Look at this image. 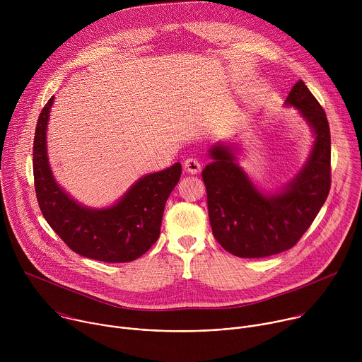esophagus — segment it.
Segmentation results:
<instances>
[{"label": "esophagus", "instance_id": "34e87169", "mask_svg": "<svg viewBox=\"0 0 362 362\" xmlns=\"http://www.w3.org/2000/svg\"><path fill=\"white\" fill-rule=\"evenodd\" d=\"M185 170L192 173V175H196L200 172V162L196 159V158H189L185 160Z\"/></svg>", "mask_w": 362, "mask_h": 362}]
</instances>
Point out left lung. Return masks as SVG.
<instances>
[{"instance_id":"left-lung-1","label":"left lung","mask_w":362,"mask_h":362,"mask_svg":"<svg viewBox=\"0 0 362 362\" xmlns=\"http://www.w3.org/2000/svg\"><path fill=\"white\" fill-rule=\"evenodd\" d=\"M311 124L315 143L302 172L281 193L264 196L235 163L228 146L211 150L202 172L214 236L239 257H265L291 249L313 225L331 189V133L325 110L299 80L286 97Z\"/></svg>"}]
</instances>
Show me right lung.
I'll list each match as a JSON object with an SVG mask.
<instances>
[{"label":"right lung","mask_w":362,"mask_h":362,"mask_svg":"<svg viewBox=\"0 0 362 362\" xmlns=\"http://www.w3.org/2000/svg\"><path fill=\"white\" fill-rule=\"evenodd\" d=\"M53 101L51 97L38 116L33 146L34 187L44 219L81 256L109 264L137 259L159 239L166 200L180 179V163L141 177L112 208H83L56 183L48 166L45 130Z\"/></svg>","instance_id":"obj_1"}]
</instances>
